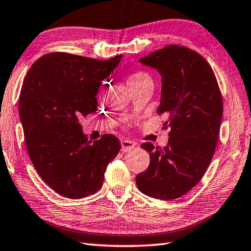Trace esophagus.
<instances>
[{"instance_id":"34e87169","label":"esophagus","mask_w":251,"mask_h":251,"mask_svg":"<svg viewBox=\"0 0 251 251\" xmlns=\"http://www.w3.org/2000/svg\"><path fill=\"white\" fill-rule=\"evenodd\" d=\"M135 143L129 140H123L122 141V151L123 152H128L135 148Z\"/></svg>"}]
</instances>
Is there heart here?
Masks as SVG:
<instances>
[{"label": "heart", "mask_w": 251, "mask_h": 251, "mask_svg": "<svg viewBox=\"0 0 251 251\" xmlns=\"http://www.w3.org/2000/svg\"><path fill=\"white\" fill-rule=\"evenodd\" d=\"M148 81H151V77L148 73L143 71H136L134 73H131L128 78H127V83H128L129 87L136 86V85H139Z\"/></svg>", "instance_id": "heart-1"}]
</instances>
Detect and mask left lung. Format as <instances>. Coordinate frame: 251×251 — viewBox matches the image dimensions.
<instances>
[{
    "mask_svg": "<svg viewBox=\"0 0 251 251\" xmlns=\"http://www.w3.org/2000/svg\"><path fill=\"white\" fill-rule=\"evenodd\" d=\"M162 75L157 113L170 128L164 148L145 142L150 165L137 175L143 194L167 201L184 195L200 182L215 154L223 113L222 96L209 63L188 47L168 45L140 59Z\"/></svg>",
    "mask_w": 251,
    "mask_h": 251,
    "instance_id": "left-lung-1",
    "label": "left lung"
}]
</instances>
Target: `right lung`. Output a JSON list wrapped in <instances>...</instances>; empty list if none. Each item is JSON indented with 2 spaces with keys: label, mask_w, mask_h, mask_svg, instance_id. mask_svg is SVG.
Segmentation results:
<instances>
[{
  "label": "right lung",
  "mask_w": 251,
  "mask_h": 251,
  "mask_svg": "<svg viewBox=\"0 0 251 251\" xmlns=\"http://www.w3.org/2000/svg\"><path fill=\"white\" fill-rule=\"evenodd\" d=\"M121 59L122 55L98 60L50 52L37 59L25 77L19 116L26 150L40 177L68 199L96 193L121 150L113 135L88 141L78 123L97 110L100 85Z\"/></svg>",
  "instance_id": "obj_1"
}]
</instances>
